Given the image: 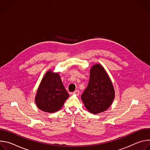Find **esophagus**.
Here are the masks:
<instances>
[{
    "mask_svg": "<svg viewBox=\"0 0 150 150\" xmlns=\"http://www.w3.org/2000/svg\"><path fill=\"white\" fill-rule=\"evenodd\" d=\"M73 93L74 94H76V95H79V91L78 90H75L74 92H73Z\"/></svg>",
    "mask_w": 150,
    "mask_h": 150,
    "instance_id": "1",
    "label": "esophagus"
}]
</instances>
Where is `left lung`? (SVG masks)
<instances>
[{
    "instance_id": "left-lung-1",
    "label": "left lung",
    "mask_w": 150,
    "mask_h": 150,
    "mask_svg": "<svg viewBox=\"0 0 150 150\" xmlns=\"http://www.w3.org/2000/svg\"><path fill=\"white\" fill-rule=\"evenodd\" d=\"M115 98L112 83L103 67L99 64L90 70V80L81 99L85 108L91 113L97 114L105 111Z\"/></svg>"
}]
</instances>
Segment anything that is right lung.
<instances>
[{
  "instance_id": "1",
  "label": "right lung",
  "mask_w": 150,
  "mask_h": 150,
  "mask_svg": "<svg viewBox=\"0 0 150 150\" xmlns=\"http://www.w3.org/2000/svg\"><path fill=\"white\" fill-rule=\"evenodd\" d=\"M69 96L59 75L49 71L40 83L35 103L42 111L53 113L61 109Z\"/></svg>"
}]
</instances>
